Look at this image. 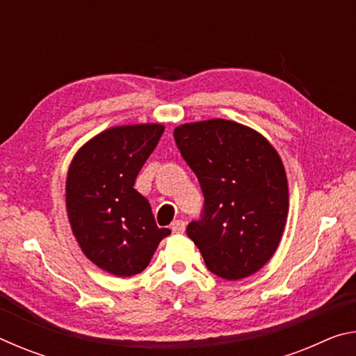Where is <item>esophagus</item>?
I'll use <instances>...</instances> for the list:
<instances>
[{"label": "esophagus", "mask_w": 356, "mask_h": 356, "mask_svg": "<svg viewBox=\"0 0 356 356\" xmlns=\"http://www.w3.org/2000/svg\"><path fill=\"white\" fill-rule=\"evenodd\" d=\"M171 229H172L174 234H184V232H185V221H184V220L172 221Z\"/></svg>", "instance_id": "esophagus-1"}]
</instances>
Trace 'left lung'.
Segmentation results:
<instances>
[{
	"mask_svg": "<svg viewBox=\"0 0 356 356\" xmlns=\"http://www.w3.org/2000/svg\"><path fill=\"white\" fill-rule=\"evenodd\" d=\"M177 147L206 197L186 227L210 272L227 281L254 275L275 254L289 212L280 154L264 135L227 119L174 129Z\"/></svg>",
	"mask_w": 356,
	"mask_h": 356,
	"instance_id": "obj_1",
	"label": "left lung"
}]
</instances>
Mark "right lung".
<instances>
[{
	"label": "right lung",
	"instance_id": "obj_1",
	"mask_svg": "<svg viewBox=\"0 0 356 356\" xmlns=\"http://www.w3.org/2000/svg\"><path fill=\"white\" fill-rule=\"evenodd\" d=\"M163 124L106 129L76 150L65 179L72 232L89 261L118 278L141 273L161 238L149 201L134 185Z\"/></svg>",
	"mask_w": 356,
	"mask_h": 356
}]
</instances>
